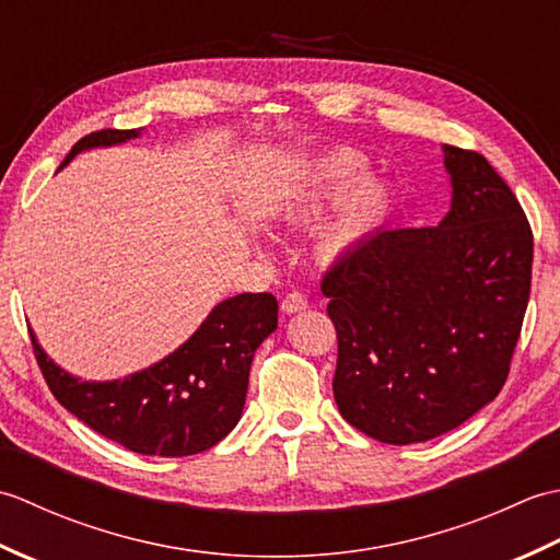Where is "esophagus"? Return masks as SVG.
I'll list each match as a JSON object with an SVG mask.
<instances>
[{
  "label": "esophagus",
  "mask_w": 560,
  "mask_h": 560,
  "mask_svg": "<svg viewBox=\"0 0 560 560\" xmlns=\"http://www.w3.org/2000/svg\"><path fill=\"white\" fill-rule=\"evenodd\" d=\"M305 307H307V299H305V295H303L301 291H291V293L283 295V301H281V311L287 313V315L301 313V311H305Z\"/></svg>",
  "instance_id": "34e87169"
}]
</instances>
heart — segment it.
<instances>
[{
    "mask_svg": "<svg viewBox=\"0 0 560 560\" xmlns=\"http://www.w3.org/2000/svg\"><path fill=\"white\" fill-rule=\"evenodd\" d=\"M363 173L365 163L351 151H329L313 159L283 197L279 217L291 225L311 223L353 188L335 221H329L319 233V249L325 255L339 257L351 253L373 233L389 209V187L375 177L359 183Z\"/></svg>",
    "mask_w": 560,
    "mask_h": 560,
    "instance_id": "obj_1",
    "label": "heart"
}]
</instances>
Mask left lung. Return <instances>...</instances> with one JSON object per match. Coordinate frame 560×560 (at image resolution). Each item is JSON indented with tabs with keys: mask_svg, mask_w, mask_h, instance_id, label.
<instances>
[{
	"mask_svg": "<svg viewBox=\"0 0 560 560\" xmlns=\"http://www.w3.org/2000/svg\"><path fill=\"white\" fill-rule=\"evenodd\" d=\"M443 151L447 217L373 233L319 283L337 407L389 445L443 435L498 397L529 301L534 237L513 189L481 153Z\"/></svg>",
	"mask_w": 560,
	"mask_h": 560,
	"instance_id": "1",
	"label": "left lung"
}]
</instances>
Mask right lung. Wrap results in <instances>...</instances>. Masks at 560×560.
Masks as SVG:
<instances>
[{
    "label": "right lung",
    "instance_id": "add662e5",
    "mask_svg": "<svg viewBox=\"0 0 560 560\" xmlns=\"http://www.w3.org/2000/svg\"><path fill=\"white\" fill-rule=\"evenodd\" d=\"M141 129H101L79 139V151L122 144ZM271 293H241L219 303L180 349L147 371L110 383H89L55 365L31 331L47 387L93 431L139 455L187 457L213 447L241 421L255 351L277 329Z\"/></svg>",
    "mask_w": 560,
    "mask_h": 560
}]
</instances>
